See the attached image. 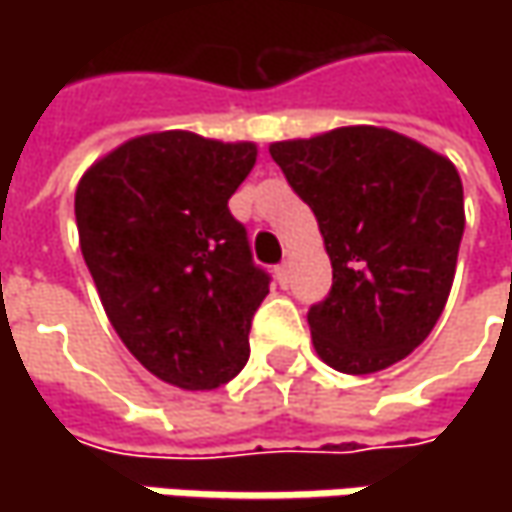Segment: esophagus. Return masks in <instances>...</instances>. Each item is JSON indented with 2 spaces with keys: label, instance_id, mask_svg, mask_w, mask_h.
I'll return each instance as SVG.
<instances>
[{
  "label": "esophagus",
  "instance_id": "esophagus-1",
  "mask_svg": "<svg viewBox=\"0 0 512 512\" xmlns=\"http://www.w3.org/2000/svg\"><path fill=\"white\" fill-rule=\"evenodd\" d=\"M276 282H279L282 287L290 285V265H287V262H285V265L276 267Z\"/></svg>",
  "mask_w": 512,
  "mask_h": 512
}]
</instances>
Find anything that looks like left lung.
Masks as SVG:
<instances>
[{
	"instance_id": "obj_1",
	"label": "left lung",
	"mask_w": 512,
	"mask_h": 512,
	"mask_svg": "<svg viewBox=\"0 0 512 512\" xmlns=\"http://www.w3.org/2000/svg\"><path fill=\"white\" fill-rule=\"evenodd\" d=\"M273 162L316 213L333 265L307 310L313 347L339 373H376L430 336L456 276L464 233L459 170L373 125L273 142Z\"/></svg>"
}]
</instances>
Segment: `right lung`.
I'll return each mask as SVG.
<instances>
[{
  "instance_id": "add662e5",
  "label": "right lung",
  "mask_w": 512,
  "mask_h": 512,
  "mask_svg": "<svg viewBox=\"0 0 512 512\" xmlns=\"http://www.w3.org/2000/svg\"><path fill=\"white\" fill-rule=\"evenodd\" d=\"M253 165V142L162 130L110 150L76 187L79 245L110 325L182 390H213L245 367L270 293L227 207Z\"/></svg>"
}]
</instances>
